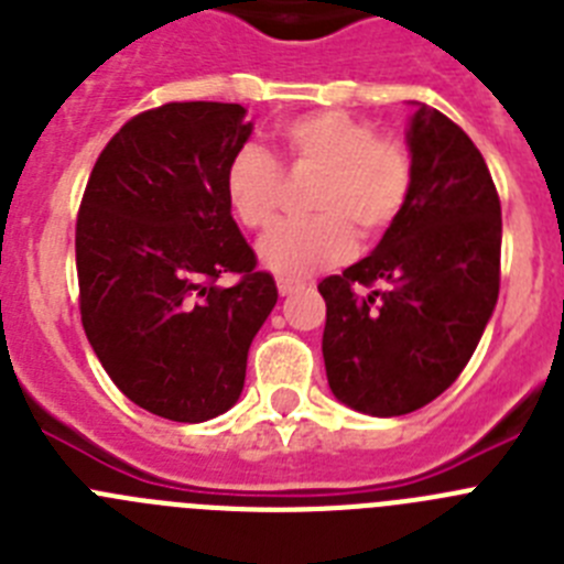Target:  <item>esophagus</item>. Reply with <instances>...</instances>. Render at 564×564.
Listing matches in <instances>:
<instances>
[{"label": "esophagus", "instance_id": "esophagus-1", "mask_svg": "<svg viewBox=\"0 0 564 564\" xmlns=\"http://www.w3.org/2000/svg\"><path fill=\"white\" fill-rule=\"evenodd\" d=\"M276 288H279V293H282V296H288V293L299 291V288H302V282H299V279H291V276H279Z\"/></svg>", "mask_w": 564, "mask_h": 564}]
</instances>
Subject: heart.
I'll return each instance as SVG.
<instances>
[{
    "mask_svg": "<svg viewBox=\"0 0 564 564\" xmlns=\"http://www.w3.org/2000/svg\"><path fill=\"white\" fill-rule=\"evenodd\" d=\"M279 163L265 149L234 152L223 192L239 226L265 228L282 200L288 174H316L307 208L316 214L282 220L259 239V257L279 276H307L344 262L356 246L383 237L410 203L415 158L401 138L378 134L376 123L344 109H313L279 127Z\"/></svg>",
    "mask_w": 564,
    "mask_h": 564,
    "instance_id": "b5f03b06",
    "label": "heart"
}]
</instances>
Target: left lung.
Returning a JSON list of instances; mask_svg holds the SVG:
<instances>
[{
	"label": "left lung",
	"mask_w": 564,
	"mask_h": 564,
	"mask_svg": "<svg viewBox=\"0 0 564 564\" xmlns=\"http://www.w3.org/2000/svg\"><path fill=\"white\" fill-rule=\"evenodd\" d=\"M415 188L376 251L318 282L333 395L376 417L446 392L477 350L500 293V194L452 118H412Z\"/></svg>",
	"instance_id": "1"
}]
</instances>
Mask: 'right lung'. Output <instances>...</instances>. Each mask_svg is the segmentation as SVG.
Wrapping results in <instances>:
<instances>
[{
    "instance_id": "obj_1",
    "label": "right lung",
    "mask_w": 564,
    "mask_h": 564,
    "mask_svg": "<svg viewBox=\"0 0 564 564\" xmlns=\"http://www.w3.org/2000/svg\"><path fill=\"white\" fill-rule=\"evenodd\" d=\"M248 134L239 104L147 109L98 154L78 208L84 333L115 387L169 421L237 403L248 347L279 299L223 192ZM223 272L238 276L231 289L216 285Z\"/></svg>"
}]
</instances>
